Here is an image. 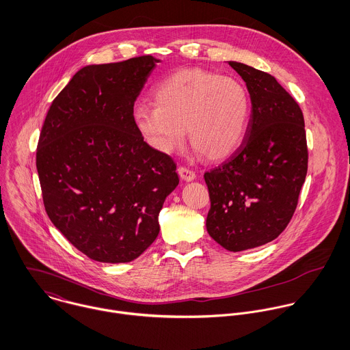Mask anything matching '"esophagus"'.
Segmentation results:
<instances>
[{"label":"esophagus","instance_id":"34e87169","mask_svg":"<svg viewBox=\"0 0 350 350\" xmlns=\"http://www.w3.org/2000/svg\"><path fill=\"white\" fill-rule=\"evenodd\" d=\"M177 172H178L180 177H181L183 180H185V181H192V180L196 178V173H195L192 169L187 167V166H180V167L177 169Z\"/></svg>","mask_w":350,"mask_h":350}]
</instances>
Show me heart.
I'll use <instances>...</instances> for the list:
<instances>
[{
    "mask_svg": "<svg viewBox=\"0 0 350 350\" xmlns=\"http://www.w3.org/2000/svg\"><path fill=\"white\" fill-rule=\"evenodd\" d=\"M155 105L137 104L133 122L157 152L172 154L185 139L199 154L221 159L243 139L249 120V96L243 85L227 75L203 69L177 71L152 93Z\"/></svg>",
    "mask_w": 350,
    "mask_h": 350,
    "instance_id": "obj_1",
    "label": "heart"
}]
</instances>
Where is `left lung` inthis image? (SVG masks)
Masks as SVG:
<instances>
[{
	"mask_svg": "<svg viewBox=\"0 0 350 350\" xmlns=\"http://www.w3.org/2000/svg\"><path fill=\"white\" fill-rule=\"evenodd\" d=\"M228 65L246 82L252 115L237 151L204 173L211 200L206 226L226 250L242 252L276 239L288 226L308 150L303 112L278 79L245 64Z\"/></svg>",
	"mask_w": 350,
	"mask_h": 350,
	"instance_id": "8db88e82",
	"label": "left lung"
}]
</instances>
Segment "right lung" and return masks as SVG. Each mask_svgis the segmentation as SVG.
<instances>
[{
  "label": "right lung",
  "mask_w": 350,
  "mask_h": 350,
  "mask_svg": "<svg viewBox=\"0 0 350 350\" xmlns=\"http://www.w3.org/2000/svg\"><path fill=\"white\" fill-rule=\"evenodd\" d=\"M159 59L77 71L54 98L38 142L44 208L74 247L98 262H130L155 241L158 213L178 185L176 163L137 131L133 109Z\"/></svg>",
  "instance_id": "1"
}]
</instances>
